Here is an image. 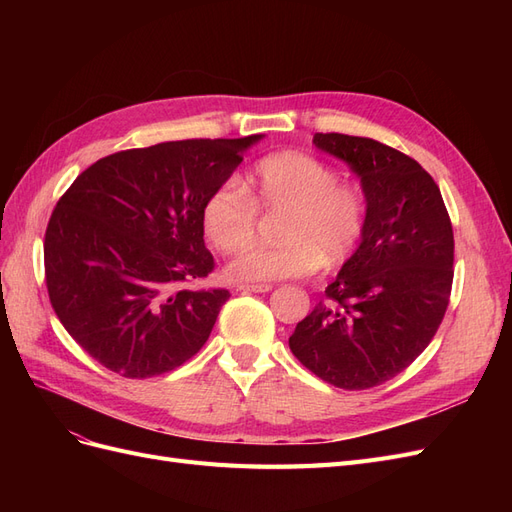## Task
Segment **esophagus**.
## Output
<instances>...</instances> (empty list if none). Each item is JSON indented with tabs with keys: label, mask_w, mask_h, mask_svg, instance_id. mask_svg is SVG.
<instances>
[{
	"label": "esophagus",
	"mask_w": 512,
	"mask_h": 512,
	"mask_svg": "<svg viewBox=\"0 0 512 512\" xmlns=\"http://www.w3.org/2000/svg\"><path fill=\"white\" fill-rule=\"evenodd\" d=\"M239 290H243V292H269L271 284H239Z\"/></svg>",
	"instance_id": "obj_1"
}]
</instances>
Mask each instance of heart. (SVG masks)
<instances>
[{"label": "heart", "mask_w": 512, "mask_h": 512, "mask_svg": "<svg viewBox=\"0 0 512 512\" xmlns=\"http://www.w3.org/2000/svg\"><path fill=\"white\" fill-rule=\"evenodd\" d=\"M256 209L282 211L275 245L252 247L232 260L226 273L237 284L303 277L346 262L367 226L363 192L339 183L331 166L301 151H282L260 160L245 177L213 188L200 207L207 241L224 254L239 252L254 239Z\"/></svg>", "instance_id": "1"}]
</instances>
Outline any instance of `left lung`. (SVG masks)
<instances>
[{
  "label": "left lung",
  "instance_id": "1",
  "mask_svg": "<svg viewBox=\"0 0 512 512\" xmlns=\"http://www.w3.org/2000/svg\"><path fill=\"white\" fill-rule=\"evenodd\" d=\"M314 145L361 179L365 235L288 344L337 389L395 378L444 318L453 286V226L436 181L416 160L371 138L314 134Z\"/></svg>",
  "mask_w": 512,
  "mask_h": 512
}]
</instances>
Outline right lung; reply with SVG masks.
<instances>
[{"mask_svg": "<svg viewBox=\"0 0 512 512\" xmlns=\"http://www.w3.org/2000/svg\"><path fill=\"white\" fill-rule=\"evenodd\" d=\"M262 138L119 151L59 198L44 235L49 299L74 342L106 369L143 380L205 346L230 294L181 288L213 269L200 207Z\"/></svg>", "mask_w": 512, "mask_h": 512, "instance_id": "1", "label": "right lung"}]
</instances>
